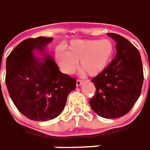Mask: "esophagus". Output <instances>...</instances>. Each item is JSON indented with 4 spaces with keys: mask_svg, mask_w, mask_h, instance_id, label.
Here are the masks:
<instances>
[{
    "mask_svg": "<svg viewBox=\"0 0 150 150\" xmlns=\"http://www.w3.org/2000/svg\"><path fill=\"white\" fill-rule=\"evenodd\" d=\"M82 82H83V81H82L81 80H79V79H78V80H77V86H80Z\"/></svg>",
    "mask_w": 150,
    "mask_h": 150,
    "instance_id": "1",
    "label": "esophagus"
}]
</instances>
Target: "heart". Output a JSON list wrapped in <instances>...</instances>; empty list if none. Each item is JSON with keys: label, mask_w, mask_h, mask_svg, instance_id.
<instances>
[{"label": "heart", "mask_w": 150, "mask_h": 150, "mask_svg": "<svg viewBox=\"0 0 150 150\" xmlns=\"http://www.w3.org/2000/svg\"><path fill=\"white\" fill-rule=\"evenodd\" d=\"M115 53V44L110 39L74 40L68 51L59 47L55 60L61 72L72 74L80 60V69L91 77L97 76L110 64Z\"/></svg>", "instance_id": "obj_1"}]
</instances>
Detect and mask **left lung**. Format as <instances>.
Here are the masks:
<instances>
[{
    "instance_id": "obj_1",
    "label": "left lung",
    "mask_w": 150,
    "mask_h": 150,
    "mask_svg": "<svg viewBox=\"0 0 150 150\" xmlns=\"http://www.w3.org/2000/svg\"><path fill=\"white\" fill-rule=\"evenodd\" d=\"M107 35L116 42L117 52L111 64L91 80L96 94L90 105L101 117L115 119L126 115L133 107L140 97L144 75L137 47L120 35Z\"/></svg>"
}]
</instances>
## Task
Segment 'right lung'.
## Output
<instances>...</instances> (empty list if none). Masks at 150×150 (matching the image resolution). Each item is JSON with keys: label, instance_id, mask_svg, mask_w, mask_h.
<instances>
[{"label": "right lung", "instance_id": "right-lung-1", "mask_svg": "<svg viewBox=\"0 0 150 150\" xmlns=\"http://www.w3.org/2000/svg\"><path fill=\"white\" fill-rule=\"evenodd\" d=\"M52 39H25L6 59L5 83L9 96L18 110L32 120L57 117L77 85L73 77L60 72L52 56L45 52Z\"/></svg>", "mask_w": 150, "mask_h": 150}]
</instances>
